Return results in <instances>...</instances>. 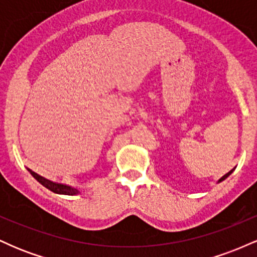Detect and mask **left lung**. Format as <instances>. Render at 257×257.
Instances as JSON below:
<instances>
[{"mask_svg":"<svg viewBox=\"0 0 257 257\" xmlns=\"http://www.w3.org/2000/svg\"><path fill=\"white\" fill-rule=\"evenodd\" d=\"M233 170H234V168H233V169H232V170H229V172H228V173H227V174H225V175H223V176H222V178H221V179H219V181H217V184H219V182H221V181H223V180H225V179H227V178H228V176H229V175H231V174L233 173Z\"/></svg>","mask_w":257,"mask_h":257,"instance_id":"1","label":"left lung"}]
</instances>
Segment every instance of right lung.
Here are the masks:
<instances>
[{"label": "right lung", "mask_w": 257, "mask_h": 257, "mask_svg": "<svg viewBox=\"0 0 257 257\" xmlns=\"http://www.w3.org/2000/svg\"><path fill=\"white\" fill-rule=\"evenodd\" d=\"M28 170L30 172L31 175L34 176V178L36 179L38 182H40L41 185L44 186L46 188H48V190H51L52 192L58 193V194H66V196H75V194L79 193L78 188L71 187V186H69V185L59 184V182H53V181H51V180L44 179L41 175H38V174L32 172L31 169H28Z\"/></svg>", "instance_id": "obj_1"}]
</instances>
